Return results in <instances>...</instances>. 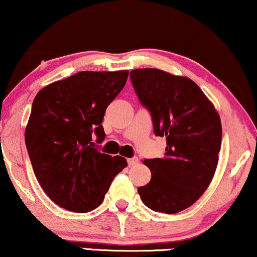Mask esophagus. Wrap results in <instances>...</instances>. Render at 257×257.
I'll return each mask as SVG.
<instances>
[{"label": "esophagus", "instance_id": "obj_1", "mask_svg": "<svg viewBox=\"0 0 257 257\" xmlns=\"http://www.w3.org/2000/svg\"><path fill=\"white\" fill-rule=\"evenodd\" d=\"M139 164V159L134 157V158H129L128 159V165L129 166H135V165Z\"/></svg>", "mask_w": 257, "mask_h": 257}]
</instances>
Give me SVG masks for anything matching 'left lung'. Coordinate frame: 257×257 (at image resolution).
<instances>
[{"label": "left lung", "instance_id": "8db88e82", "mask_svg": "<svg viewBox=\"0 0 257 257\" xmlns=\"http://www.w3.org/2000/svg\"><path fill=\"white\" fill-rule=\"evenodd\" d=\"M131 79L142 105L151 111L154 133L166 138L162 158L147 159L152 172L138 188L146 206L180 212L201 197L215 175L222 144L220 117L193 80L158 69H135Z\"/></svg>", "mask_w": 257, "mask_h": 257}]
</instances>
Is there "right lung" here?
I'll list each match as a JSON object with an SVG mask.
<instances>
[{
    "mask_svg": "<svg viewBox=\"0 0 257 257\" xmlns=\"http://www.w3.org/2000/svg\"><path fill=\"white\" fill-rule=\"evenodd\" d=\"M129 71H82L51 83L32 105L25 141L35 177L57 205L89 212L102 204L124 158L96 149L105 138V110L124 87Z\"/></svg>",
    "mask_w": 257,
    "mask_h": 257,
    "instance_id": "right-lung-1",
    "label": "right lung"
}]
</instances>
